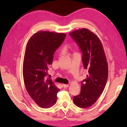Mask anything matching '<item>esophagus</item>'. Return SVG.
<instances>
[{
  "mask_svg": "<svg viewBox=\"0 0 127 127\" xmlns=\"http://www.w3.org/2000/svg\"><path fill=\"white\" fill-rule=\"evenodd\" d=\"M63 87L64 88H67L69 86V85H66V84H63Z\"/></svg>",
  "mask_w": 127,
  "mask_h": 127,
  "instance_id": "1",
  "label": "esophagus"
}]
</instances>
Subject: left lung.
I'll return each instance as SVG.
<instances>
[{
    "instance_id": "obj_1",
    "label": "left lung",
    "mask_w": 127,
    "mask_h": 127,
    "mask_svg": "<svg viewBox=\"0 0 127 127\" xmlns=\"http://www.w3.org/2000/svg\"><path fill=\"white\" fill-rule=\"evenodd\" d=\"M82 53V61L88 71L86 79L81 83L80 94L74 96L76 106L87 108L93 105L102 94L108 77V64L103 47L98 37L86 28L69 34Z\"/></svg>"
}]
</instances>
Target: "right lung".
I'll list each match as a JSON object with an SVG mask.
<instances>
[{"mask_svg":"<svg viewBox=\"0 0 127 127\" xmlns=\"http://www.w3.org/2000/svg\"><path fill=\"white\" fill-rule=\"evenodd\" d=\"M65 36L64 33L38 32L29 39L26 46L23 64L24 82L29 95L42 108L53 106L57 99L60 90L46 76L54 53Z\"/></svg>","mask_w":127,"mask_h":127,"instance_id":"obj_1","label":"right lung"}]
</instances>
